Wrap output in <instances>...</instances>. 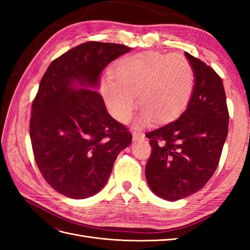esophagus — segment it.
Listing matches in <instances>:
<instances>
[{"label": "esophagus", "instance_id": "esophagus-1", "mask_svg": "<svg viewBox=\"0 0 250 250\" xmlns=\"http://www.w3.org/2000/svg\"><path fill=\"white\" fill-rule=\"evenodd\" d=\"M145 138V134H144L143 132H141V131H134V132H132V139L134 140V141H137V140H140V139H144Z\"/></svg>", "mask_w": 250, "mask_h": 250}]
</instances>
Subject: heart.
<instances>
[{"label":"heart","instance_id":"1","mask_svg":"<svg viewBox=\"0 0 250 250\" xmlns=\"http://www.w3.org/2000/svg\"><path fill=\"white\" fill-rule=\"evenodd\" d=\"M115 76L116 80L105 78L104 98L122 123L130 120L138 96L141 124L175 118L190 101L195 83L193 67L185 56L154 51L123 56L115 65Z\"/></svg>","mask_w":250,"mask_h":250}]
</instances>
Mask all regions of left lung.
<instances>
[{"instance_id":"8db88e82","label":"left lung","mask_w":250,"mask_h":250,"mask_svg":"<svg viewBox=\"0 0 250 250\" xmlns=\"http://www.w3.org/2000/svg\"><path fill=\"white\" fill-rule=\"evenodd\" d=\"M195 85L181 116L146 133L151 154L146 179L158 197L176 201L206 186L220 161L229 132V109L222 79L200 59L185 53Z\"/></svg>"}]
</instances>
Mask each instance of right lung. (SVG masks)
Returning <instances> with one entry per match:
<instances>
[{"instance_id":"right-lung-1","label":"right lung","mask_w":250,"mask_h":250,"mask_svg":"<svg viewBox=\"0 0 250 250\" xmlns=\"http://www.w3.org/2000/svg\"><path fill=\"white\" fill-rule=\"evenodd\" d=\"M131 49L87 42L54 59L42 76L30 118L37 167L58 193L83 199L107 183L120 151L132 141L106 110L97 87L103 69Z\"/></svg>"}]
</instances>
